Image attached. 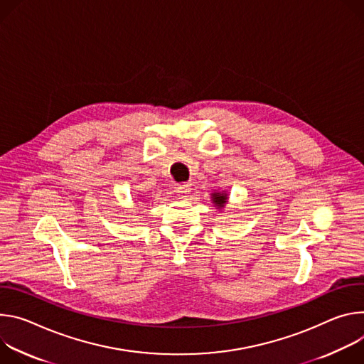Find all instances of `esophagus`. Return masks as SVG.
I'll list each match as a JSON object with an SVG mask.
<instances>
[{"instance_id":"esophagus-1","label":"esophagus","mask_w":364,"mask_h":364,"mask_svg":"<svg viewBox=\"0 0 364 364\" xmlns=\"http://www.w3.org/2000/svg\"><path fill=\"white\" fill-rule=\"evenodd\" d=\"M189 192H191V185L189 183H179L176 186V193L181 198H186L189 195Z\"/></svg>"}]
</instances>
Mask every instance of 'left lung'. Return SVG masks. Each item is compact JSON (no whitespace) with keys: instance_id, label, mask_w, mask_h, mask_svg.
Instances as JSON below:
<instances>
[{"instance_id":"1","label":"left lung","mask_w":364,"mask_h":364,"mask_svg":"<svg viewBox=\"0 0 364 364\" xmlns=\"http://www.w3.org/2000/svg\"><path fill=\"white\" fill-rule=\"evenodd\" d=\"M213 199H214V203H215L218 207H223V205L225 204L227 196H225V195H217V193H214Z\"/></svg>"}]
</instances>
